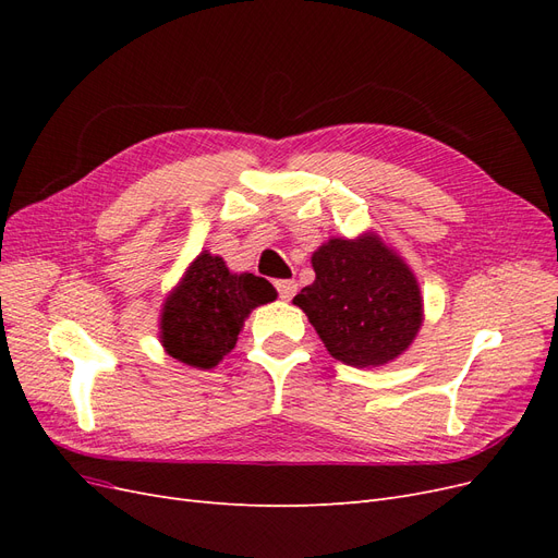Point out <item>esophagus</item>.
Returning <instances> with one entry per match:
<instances>
[{
    "instance_id": "obj_1",
    "label": "esophagus",
    "mask_w": 558,
    "mask_h": 558,
    "mask_svg": "<svg viewBox=\"0 0 558 558\" xmlns=\"http://www.w3.org/2000/svg\"><path fill=\"white\" fill-rule=\"evenodd\" d=\"M277 291H279L281 300H291L298 291V283L293 279H281V281H277Z\"/></svg>"
}]
</instances>
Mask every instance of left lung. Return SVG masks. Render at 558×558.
I'll return each instance as SVG.
<instances>
[{
  "label": "left lung",
  "mask_w": 558,
  "mask_h": 558,
  "mask_svg": "<svg viewBox=\"0 0 558 558\" xmlns=\"http://www.w3.org/2000/svg\"><path fill=\"white\" fill-rule=\"evenodd\" d=\"M314 283L295 298L330 356L353 367L398 359L424 324L416 277L377 232L332 238L312 253Z\"/></svg>",
  "instance_id": "left-lung-1"
}]
</instances>
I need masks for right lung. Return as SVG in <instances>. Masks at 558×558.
<instances>
[{"label":"right lung","mask_w":558,"mask_h":558,"mask_svg":"<svg viewBox=\"0 0 558 558\" xmlns=\"http://www.w3.org/2000/svg\"><path fill=\"white\" fill-rule=\"evenodd\" d=\"M277 300L275 286L251 272L234 275L221 256L202 251L160 312V342L172 359L209 369L238 344L244 320Z\"/></svg>","instance_id":"add662e5"}]
</instances>
